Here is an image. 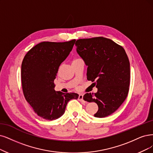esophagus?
<instances>
[{
    "label": "esophagus",
    "instance_id": "esophagus-1",
    "mask_svg": "<svg viewBox=\"0 0 153 153\" xmlns=\"http://www.w3.org/2000/svg\"><path fill=\"white\" fill-rule=\"evenodd\" d=\"M78 100H79L82 103H85V101L83 100V94H79V97H78Z\"/></svg>",
    "mask_w": 153,
    "mask_h": 153
}]
</instances>
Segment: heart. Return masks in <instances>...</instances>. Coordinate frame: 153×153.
Instances as JSON below:
<instances>
[{"instance_id": "1", "label": "heart", "mask_w": 153, "mask_h": 153, "mask_svg": "<svg viewBox=\"0 0 153 153\" xmlns=\"http://www.w3.org/2000/svg\"><path fill=\"white\" fill-rule=\"evenodd\" d=\"M78 59H79V58H76V59H74L73 60V61H74V60H78Z\"/></svg>"}]
</instances>
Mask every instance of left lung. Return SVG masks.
<instances>
[{
    "label": "left lung",
    "mask_w": 153,
    "mask_h": 153,
    "mask_svg": "<svg viewBox=\"0 0 153 153\" xmlns=\"http://www.w3.org/2000/svg\"><path fill=\"white\" fill-rule=\"evenodd\" d=\"M77 53L86 65L87 79L98 88L86 93L84 100L95 102V117L103 118L115 112L126 99L130 85V62L125 50L111 39L95 37L77 39Z\"/></svg>",
    "instance_id": "8db88e82"
}]
</instances>
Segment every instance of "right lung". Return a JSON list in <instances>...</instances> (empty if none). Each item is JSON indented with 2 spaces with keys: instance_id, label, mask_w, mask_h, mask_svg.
<instances>
[{
  "instance_id": "obj_1",
  "label": "right lung",
  "mask_w": 153,
  "mask_h": 153,
  "mask_svg": "<svg viewBox=\"0 0 153 153\" xmlns=\"http://www.w3.org/2000/svg\"><path fill=\"white\" fill-rule=\"evenodd\" d=\"M76 39L65 42H41L25 56L21 64V82L27 102L45 120L63 115L67 103L77 99V93L55 91L59 67L69 55Z\"/></svg>"
}]
</instances>
